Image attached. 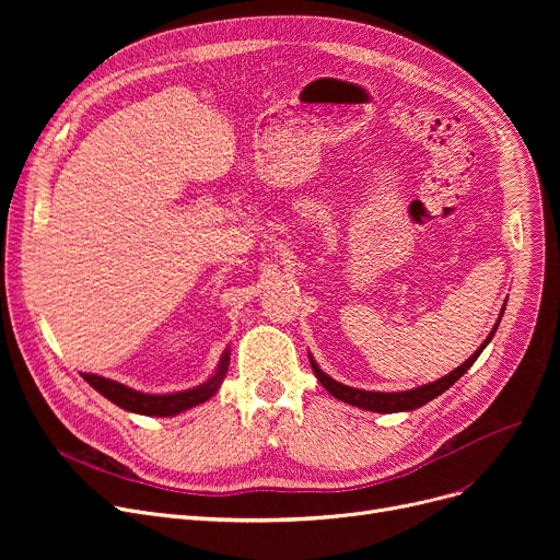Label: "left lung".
Wrapping results in <instances>:
<instances>
[{
	"mask_svg": "<svg viewBox=\"0 0 560 560\" xmlns=\"http://www.w3.org/2000/svg\"><path fill=\"white\" fill-rule=\"evenodd\" d=\"M502 315H504V308H502V313H499V317H497V322H494V327H492V331L488 334V338L483 340V345H481V347L475 351V354L469 357L465 363H460L456 370H452V372L445 374L443 378L431 381V384H424V386L413 388V390H404V393H378V390L351 388V386H345V384H340V381H336V378H331L329 374L322 372L311 354H308V359H311V368H313V372H315L319 384L325 386L327 393H331L336 399H340V401H345V404H351V406H357V408L372 410V413H401V410H416V408L424 406L427 401L435 399L438 395H443L445 390H450V388L456 384V381H458L469 368L475 365V361L479 359V354L486 349V345L492 340V336H494V331H497V327H499V322H502Z\"/></svg>",
	"mask_w": 560,
	"mask_h": 560,
	"instance_id": "1",
	"label": "left lung"
}]
</instances>
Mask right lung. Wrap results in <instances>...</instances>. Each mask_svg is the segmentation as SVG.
<instances>
[{
	"mask_svg": "<svg viewBox=\"0 0 560 560\" xmlns=\"http://www.w3.org/2000/svg\"><path fill=\"white\" fill-rule=\"evenodd\" d=\"M229 361H231V351L226 347L220 363H218L215 374L209 381H203V384H199L195 388H188V390H182V393H165V395L140 393V390H133V388H129L125 384H117V381L100 376V374H81V376L100 395H104L115 406L129 410V413L152 416V418H172V416L184 413V410H188L192 406H199L203 401H209L218 393L222 378L226 376Z\"/></svg>",
	"mask_w": 560,
	"mask_h": 560,
	"instance_id": "right-lung-1",
	"label": "right lung"
}]
</instances>
